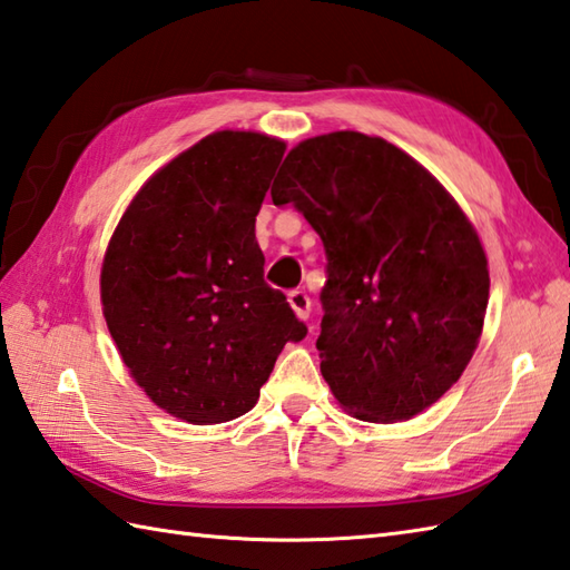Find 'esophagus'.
<instances>
[{
	"label": "esophagus",
	"instance_id": "esophagus-1",
	"mask_svg": "<svg viewBox=\"0 0 570 570\" xmlns=\"http://www.w3.org/2000/svg\"><path fill=\"white\" fill-rule=\"evenodd\" d=\"M287 302H289V307L295 309V315H297L299 320H309L312 299H309V295L305 293V289H293V293L287 295Z\"/></svg>",
	"mask_w": 570,
	"mask_h": 570
}]
</instances>
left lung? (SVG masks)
I'll return each mask as SVG.
<instances>
[{
    "mask_svg": "<svg viewBox=\"0 0 570 570\" xmlns=\"http://www.w3.org/2000/svg\"><path fill=\"white\" fill-rule=\"evenodd\" d=\"M327 253L317 350L334 399L358 421L425 411L478 350L490 271L468 216L396 145L330 132L289 149L271 189Z\"/></svg>",
    "mask_w": 570,
    "mask_h": 570,
    "instance_id": "1",
    "label": "left lung"
}]
</instances>
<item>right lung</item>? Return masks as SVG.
Instances as JSON below:
<instances>
[{"instance_id":"1","label":"right lung","mask_w":570,"mask_h":570,"mask_svg":"<svg viewBox=\"0 0 570 570\" xmlns=\"http://www.w3.org/2000/svg\"><path fill=\"white\" fill-rule=\"evenodd\" d=\"M285 142L214 132L161 167L127 206L100 273L110 336L139 389L174 417L248 413L287 342L305 340L263 281L255 216Z\"/></svg>"}]
</instances>
